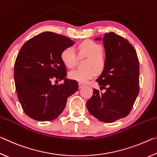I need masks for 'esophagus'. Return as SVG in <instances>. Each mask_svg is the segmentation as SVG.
Listing matches in <instances>:
<instances>
[{
    "mask_svg": "<svg viewBox=\"0 0 157 157\" xmlns=\"http://www.w3.org/2000/svg\"><path fill=\"white\" fill-rule=\"evenodd\" d=\"M78 84H79V89L82 88V87H83V86H84V84L83 83H81V82H79Z\"/></svg>",
    "mask_w": 157,
    "mask_h": 157,
    "instance_id": "1",
    "label": "esophagus"
}]
</instances>
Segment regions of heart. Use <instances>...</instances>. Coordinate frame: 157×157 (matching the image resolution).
<instances>
[{"mask_svg":"<svg viewBox=\"0 0 157 157\" xmlns=\"http://www.w3.org/2000/svg\"><path fill=\"white\" fill-rule=\"evenodd\" d=\"M100 44L91 40L82 41L78 46V54L80 57H87L84 69H75L68 73L71 79L79 82H86L92 79L97 73L104 70L107 63V57L102 51ZM61 59L66 67L73 68L77 64L78 56L73 47L69 46L61 53Z\"/></svg>","mask_w":157,"mask_h":157,"instance_id":"obj_1","label":"heart"}]
</instances>
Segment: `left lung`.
<instances>
[{
	"label": "left lung",
	"mask_w": 157,
	"mask_h": 157,
	"mask_svg": "<svg viewBox=\"0 0 157 157\" xmlns=\"http://www.w3.org/2000/svg\"><path fill=\"white\" fill-rule=\"evenodd\" d=\"M103 44L107 63L96 81L105 91L94 89L86 107L98 121L113 123L128 115L139 95V61L134 46L116 33L105 34Z\"/></svg>",
	"instance_id": "obj_1"
}]
</instances>
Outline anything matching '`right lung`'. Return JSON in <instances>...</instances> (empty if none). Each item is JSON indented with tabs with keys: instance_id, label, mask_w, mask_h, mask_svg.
<instances>
[{
	"instance_id": "obj_1",
	"label": "right lung",
	"mask_w": 157,
	"mask_h": 157,
	"mask_svg": "<svg viewBox=\"0 0 157 157\" xmlns=\"http://www.w3.org/2000/svg\"><path fill=\"white\" fill-rule=\"evenodd\" d=\"M74 42L67 36L44 32L21 47L14 63V82L23 110L38 121L56 119L65 109L68 98L78 89V83L65 79L66 68L61 53ZM65 79L63 84L52 85Z\"/></svg>"
}]
</instances>
